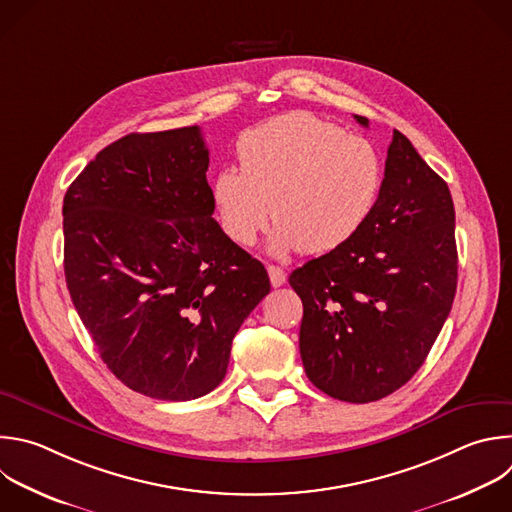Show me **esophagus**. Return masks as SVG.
I'll return each mask as SVG.
<instances>
[{
    "label": "esophagus",
    "mask_w": 512,
    "mask_h": 512,
    "mask_svg": "<svg viewBox=\"0 0 512 512\" xmlns=\"http://www.w3.org/2000/svg\"><path fill=\"white\" fill-rule=\"evenodd\" d=\"M267 273H269V279H271V285H273V287H281V285L285 283V279H287L285 271H283L281 267H277V265H269V267H267Z\"/></svg>",
    "instance_id": "obj_1"
}]
</instances>
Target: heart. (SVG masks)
I'll list each match as a JSON object with an SVG mask.
<instances>
[{"mask_svg": "<svg viewBox=\"0 0 512 512\" xmlns=\"http://www.w3.org/2000/svg\"><path fill=\"white\" fill-rule=\"evenodd\" d=\"M239 168H221L211 197L223 233L251 247L273 221L277 255L327 253L348 243L382 195L380 148L309 112H287L247 130Z\"/></svg>", "mask_w": 512, "mask_h": 512, "instance_id": "heart-1", "label": "heart"}]
</instances>
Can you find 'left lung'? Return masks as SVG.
I'll list each match as a JSON object with an SVG mask.
<instances>
[{
  "label": "left lung",
  "mask_w": 512,
  "mask_h": 512,
  "mask_svg": "<svg viewBox=\"0 0 512 512\" xmlns=\"http://www.w3.org/2000/svg\"><path fill=\"white\" fill-rule=\"evenodd\" d=\"M368 126L366 116H356ZM458 279L448 185L394 130L382 195L368 223L289 275L301 297L299 352L327 396L368 404L424 364L450 313Z\"/></svg>",
  "instance_id": "1"
}]
</instances>
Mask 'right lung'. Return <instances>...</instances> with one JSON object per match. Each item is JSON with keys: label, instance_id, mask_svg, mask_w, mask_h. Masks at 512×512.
I'll return each instance as SVG.
<instances>
[{"label": "right lung", "instance_id": "add662e5", "mask_svg": "<svg viewBox=\"0 0 512 512\" xmlns=\"http://www.w3.org/2000/svg\"><path fill=\"white\" fill-rule=\"evenodd\" d=\"M199 126L126 134L64 197V273L102 362L130 390L187 402L215 390L233 337L269 293L261 261L213 219Z\"/></svg>", "mask_w": 512, "mask_h": 512}]
</instances>
